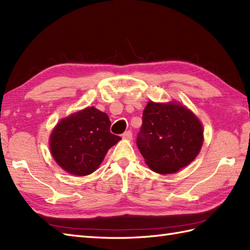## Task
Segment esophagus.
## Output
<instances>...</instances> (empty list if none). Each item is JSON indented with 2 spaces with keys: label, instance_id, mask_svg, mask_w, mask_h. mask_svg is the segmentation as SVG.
Segmentation results:
<instances>
[{
  "label": "esophagus",
  "instance_id": "obj_1",
  "mask_svg": "<svg viewBox=\"0 0 250 250\" xmlns=\"http://www.w3.org/2000/svg\"><path fill=\"white\" fill-rule=\"evenodd\" d=\"M132 137H133V135H132L131 131H126V132H125L124 134H122V139L126 140V141H131Z\"/></svg>",
  "mask_w": 250,
  "mask_h": 250
}]
</instances>
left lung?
Wrapping results in <instances>:
<instances>
[{
	"mask_svg": "<svg viewBox=\"0 0 250 250\" xmlns=\"http://www.w3.org/2000/svg\"><path fill=\"white\" fill-rule=\"evenodd\" d=\"M202 144L203 128L192 111L175 103L147 104L136 145L153 172L172 174L187 167Z\"/></svg>",
	"mask_w": 250,
	"mask_h": 250,
	"instance_id": "1",
	"label": "left lung"
}]
</instances>
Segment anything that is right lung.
<instances>
[{
  "label": "right lung",
  "instance_id": "1",
  "mask_svg": "<svg viewBox=\"0 0 250 250\" xmlns=\"http://www.w3.org/2000/svg\"><path fill=\"white\" fill-rule=\"evenodd\" d=\"M109 129L107 115L94 107L84 108L57 125L50 135L51 155L64 171L86 176L99 167L109 148L121 140Z\"/></svg>",
  "mask_w": 250,
  "mask_h": 250
}]
</instances>
